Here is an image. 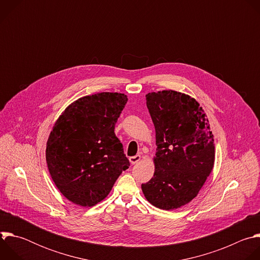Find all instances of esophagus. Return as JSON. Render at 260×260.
<instances>
[{"mask_svg": "<svg viewBox=\"0 0 260 260\" xmlns=\"http://www.w3.org/2000/svg\"><path fill=\"white\" fill-rule=\"evenodd\" d=\"M140 160H141V155H139V154L129 157V162H131L132 165H136V164H138Z\"/></svg>", "mask_w": 260, "mask_h": 260, "instance_id": "1", "label": "esophagus"}]
</instances>
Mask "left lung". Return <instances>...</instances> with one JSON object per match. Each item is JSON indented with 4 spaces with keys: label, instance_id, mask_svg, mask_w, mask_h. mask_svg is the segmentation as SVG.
Here are the masks:
<instances>
[{
    "label": "left lung",
    "instance_id": "left-lung-1",
    "mask_svg": "<svg viewBox=\"0 0 260 260\" xmlns=\"http://www.w3.org/2000/svg\"><path fill=\"white\" fill-rule=\"evenodd\" d=\"M155 127L154 175L142 184L146 200L162 210L179 209L200 192L215 161L214 136L196 99L176 90L146 94Z\"/></svg>",
    "mask_w": 260,
    "mask_h": 260
}]
</instances>
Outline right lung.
<instances>
[{
	"label": "right lung",
	"mask_w": 260,
	"mask_h": 260,
	"mask_svg": "<svg viewBox=\"0 0 260 260\" xmlns=\"http://www.w3.org/2000/svg\"><path fill=\"white\" fill-rule=\"evenodd\" d=\"M126 102L127 95L118 92L85 95L69 105L55 121L46 144V162L55 186L70 202L96 205L128 169L114 133Z\"/></svg>",
	"instance_id": "obj_1"
}]
</instances>
